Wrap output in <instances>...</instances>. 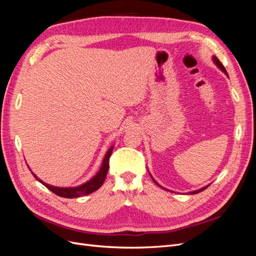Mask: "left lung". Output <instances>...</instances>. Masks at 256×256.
I'll list each match as a JSON object with an SVG mask.
<instances>
[{
	"mask_svg": "<svg viewBox=\"0 0 256 256\" xmlns=\"http://www.w3.org/2000/svg\"><path fill=\"white\" fill-rule=\"evenodd\" d=\"M214 63H216V66H218V67H219V68L221 69V70H223L224 72H226V74H228V72H226V68H224V66L222 65V63H221V62H220V60H218V58H216V56H214ZM152 180H154V184H156L157 186H160V184H158V182H157L156 180H154V178H152ZM160 187H161V186H160ZM206 188H207V187H204V188H202V189H200V190H196V191H193V192H191V193H193V194H196V193H200V191H203V190H205Z\"/></svg>",
	"mask_w": 256,
	"mask_h": 256,
	"instance_id": "1",
	"label": "left lung"
}]
</instances>
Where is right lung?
Instances as JSON below:
<instances>
[{
	"label": "right lung",
	"instance_id": "right-lung-1",
	"mask_svg": "<svg viewBox=\"0 0 256 256\" xmlns=\"http://www.w3.org/2000/svg\"><path fill=\"white\" fill-rule=\"evenodd\" d=\"M112 150H113V147H111V148L108 150L106 157L104 159V162H102V168L99 170V172L97 173V175L94 178H92L90 182L79 186V187H74V188L54 187V186L48 184L44 182L42 180H40V178H38L33 172H32V174L38 182H40L44 186V187H47L50 191H52L54 193V194H56L58 196L66 198H79L81 196H88V194H90V193L98 190L100 187H102V184L104 182L108 170H109V162H110V157H111Z\"/></svg>",
	"mask_w": 256,
	"mask_h": 256
}]
</instances>
